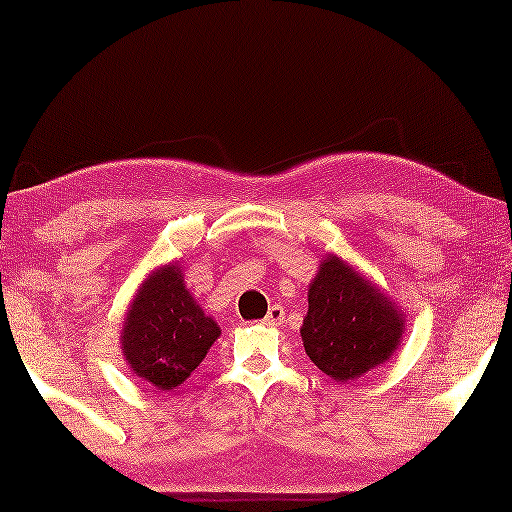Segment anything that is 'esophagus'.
<instances>
[{
  "mask_svg": "<svg viewBox=\"0 0 512 512\" xmlns=\"http://www.w3.org/2000/svg\"><path fill=\"white\" fill-rule=\"evenodd\" d=\"M283 320H285V308L276 304V306H271V308H269V313H266L264 325H269V327H278V325H283Z\"/></svg>",
  "mask_w": 512,
  "mask_h": 512,
  "instance_id": "1",
  "label": "esophagus"
}]
</instances>
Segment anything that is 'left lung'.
<instances>
[{"instance_id": "left-lung-1", "label": "left lung", "mask_w": 512, "mask_h": 512, "mask_svg": "<svg viewBox=\"0 0 512 512\" xmlns=\"http://www.w3.org/2000/svg\"><path fill=\"white\" fill-rule=\"evenodd\" d=\"M403 318L369 280L329 255L308 290L306 355L336 383L364 376L397 350Z\"/></svg>"}]
</instances>
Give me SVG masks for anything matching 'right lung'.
<instances>
[{"instance_id":"obj_1","label":"right lung","mask_w":512,"mask_h":512,"mask_svg":"<svg viewBox=\"0 0 512 512\" xmlns=\"http://www.w3.org/2000/svg\"><path fill=\"white\" fill-rule=\"evenodd\" d=\"M218 336L220 327L185 290L178 264H171L141 285L122 329V350L136 376L157 390H174Z\"/></svg>"}]
</instances>
